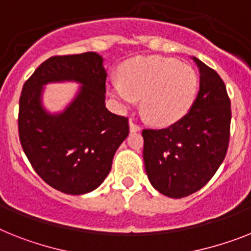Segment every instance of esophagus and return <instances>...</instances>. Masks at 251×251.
Returning <instances> with one entry per match:
<instances>
[{
	"label": "esophagus",
	"mask_w": 251,
	"mask_h": 251,
	"mask_svg": "<svg viewBox=\"0 0 251 251\" xmlns=\"http://www.w3.org/2000/svg\"><path fill=\"white\" fill-rule=\"evenodd\" d=\"M129 129H130V132H138V130L141 129V127L138 126V124L134 123V122L129 121Z\"/></svg>",
	"instance_id": "obj_1"
}]
</instances>
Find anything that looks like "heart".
<instances>
[{"mask_svg":"<svg viewBox=\"0 0 251 251\" xmlns=\"http://www.w3.org/2000/svg\"><path fill=\"white\" fill-rule=\"evenodd\" d=\"M198 74L191 65L163 56L129 60L121 79L107 83V90L121 109L132 107L141 97L142 109L151 121L172 124L185 117L198 92Z\"/></svg>","mask_w":251,"mask_h":251,"instance_id":"obj_1","label":"heart"}]
</instances>
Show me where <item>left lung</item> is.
<instances>
[{"label":"left lung","instance_id":"left-lung-1","mask_svg":"<svg viewBox=\"0 0 251 251\" xmlns=\"http://www.w3.org/2000/svg\"><path fill=\"white\" fill-rule=\"evenodd\" d=\"M192 59L200 73V88L190 111L169 127L142 130L149 181L173 199L204 187L228 149L231 102L225 83L215 70Z\"/></svg>","mask_w":251,"mask_h":251}]
</instances>
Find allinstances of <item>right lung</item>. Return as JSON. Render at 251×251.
Returning a JSON list of instances; mask_svg holds the SVG:
<instances>
[{"instance_id":"1","label":"right lung","mask_w":251,"mask_h":251,"mask_svg":"<svg viewBox=\"0 0 251 251\" xmlns=\"http://www.w3.org/2000/svg\"><path fill=\"white\" fill-rule=\"evenodd\" d=\"M102 63L96 52L52 56L23 86L18 118L22 148L37 175L64 194L82 195L99 187L129 133L128 118L105 106ZM70 80L82 84L75 100L59 114L45 111L43 86Z\"/></svg>"}]
</instances>
